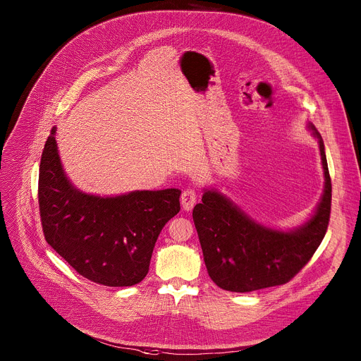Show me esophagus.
Returning a JSON list of instances; mask_svg holds the SVG:
<instances>
[{"label":"esophagus","instance_id":"esophagus-1","mask_svg":"<svg viewBox=\"0 0 361 361\" xmlns=\"http://www.w3.org/2000/svg\"><path fill=\"white\" fill-rule=\"evenodd\" d=\"M197 201V191L191 187L184 188V191L181 192V204H183V209L190 212Z\"/></svg>","mask_w":361,"mask_h":361}]
</instances>
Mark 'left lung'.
Returning <instances> with one entry per match:
<instances>
[{"instance_id":"left-lung-1","label":"left lung","mask_w":361,"mask_h":361,"mask_svg":"<svg viewBox=\"0 0 361 361\" xmlns=\"http://www.w3.org/2000/svg\"><path fill=\"white\" fill-rule=\"evenodd\" d=\"M326 185L316 214L302 227L276 231L250 220L216 191H205L192 210V220L212 280L227 291L248 293L288 283L313 257L323 241L331 213V178L319 131Z\"/></svg>"}]
</instances>
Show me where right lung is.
<instances>
[{
    "mask_svg": "<svg viewBox=\"0 0 361 361\" xmlns=\"http://www.w3.org/2000/svg\"><path fill=\"white\" fill-rule=\"evenodd\" d=\"M177 188L97 197L67 180L56 144L45 141L38 176V205L47 243L82 277L109 287L138 284L148 273L156 241L180 212Z\"/></svg>",
    "mask_w": 361,
    "mask_h": 361,
    "instance_id": "1",
    "label": "right lung"
}]
</instances>
